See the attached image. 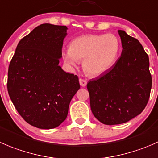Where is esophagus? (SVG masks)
<instances>
[{"mask_svg":"<svg viewBox=\"0 0 158 158\" xmlns=\"http://www.w3.org/2000/svg\"><path fill=\"white\" fill-rule=\"evenodd\" d=\"M79 84H80L81 86L85 87V85H86L87 82H86V80H85V79H79Z\"/></svg>","mask_w":158,"mask_h":158,"instance_id":"34e87169","label":"esophagus"}]
</instances>
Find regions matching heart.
Returning <instances> with one entry per match:
<instances>
[{
    "instance_id": "obj_1",
    "label": "heart",
    "mask_w": 158,
    "mask_h": 158,
    "mask_svg": "<svg viewBox=\"0 0 158 158\" xmlns=\"http://www.w3.org/2000/svg\"><path fill=\"white\" fill-rule=\"evenodd\" d=\"M119 51L120 42L116 35H89L73 40L63 57L70 66L82 62V69L87 75L98 76L114 65Z\"/></svg>"
}]
</instances>
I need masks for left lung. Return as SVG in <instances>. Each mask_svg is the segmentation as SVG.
Instances as JSON below:
<instances>
[{"instance_id": "1", "label": "left lung", "mask_w": 158, "mask_h": 158, "mask_svg": "<svg viewBox=\"0 0 158 158\" xmlns=\"http://www.w3.org/2000/svg\"><path fill=\"white\" fill-rule=\"evenodd\" d=\"M121 56L104 74L87 83L93 114L106 125L124 123L140 114L151 94L149 57L137 39L119 30Z\"/></svg>"}]
</instances>
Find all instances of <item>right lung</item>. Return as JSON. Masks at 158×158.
Listing matches in <instances>:
<instances>
[{
  "label": "right lung",
  "mask_w": 158,
  "mask_h": 158,
  "mask_svg": "<svg viewBox=\"0 0 158 158\" xmlns=\"http://www.w3.org/2000/svg\"><path fill=\"white\" fill-rule=\"evenodd\" d=\"M66 31V26L40 24L18 42L9 65V96L21 117L40 129L56 128L66 119L80 88L78 76L59 65Z\"/></svg>",
  "instance_id": "1"
}]
</instances>
